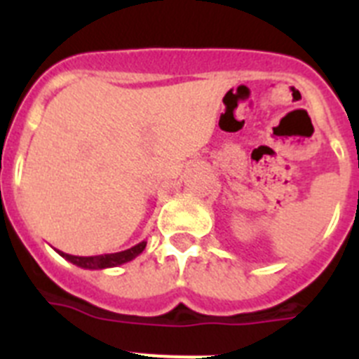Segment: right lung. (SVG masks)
<instances>
[{"label": "right lung", "mask_w": 359, "mask_h": 359, "mask_svg": "<svg viewBox=\"0 0 359 359\" xmlns=\"http://www.w3.org/2000/svg\"><path fill=\"white\" fill-rule=\"evenodd\" d=\"M147 246V241H142L136 246L129 250H123V252H116V253H104V255H93V257H79V255H69V253L59 252L57 253L61 257H65L66 261H69L72 264L79 266V268L84 269H106V268H115V266L126 264V262L133 261L135 257L140 255L142 252Z\"/></svg>", "instance_id": "add662e5"}]
</instances>
